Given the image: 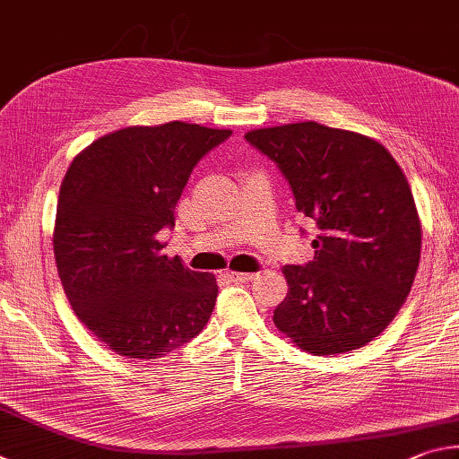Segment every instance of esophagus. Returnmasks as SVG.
I'll return each mask as SVG.
<instances>
[{
    "label": "esophagus",
    "instance_id": "34e87169",
    "mask_svg": "<svg viewBox=\"0 0 459 459\" xmlns=\"http://www.w3.org/2000/svg\"><path fill=\"white\" fill-rule=\"evenodd\" d=\"M228 276L231 282H250V280L255 278V274H250V272H228Z\"/></svg>",
    "mask_w": 459,
    "mask_h": 459
}]
</instances>
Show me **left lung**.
Masks as SVG:
<instances>
[{"label":"left lung","mask_w":459,"mask_h":459,"mask_svg":"<svg viewBox=\"0 0 459 459\" xmlns=\"http://www.w3.org/2000/svg\"><path fill=\"white\" fill-rule=\"evenodd\" d=\"M246 141L280 167L296 209L320 230L315 260L282 268L276 328L318 357L365 347L397 316L420 266L421 220L405 173L371 136L315 120L254 128Z\"/></svg>","instance_id":"left-lung-1"}]
</instances>
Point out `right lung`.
<instances>
[{
	"label": "right lung",
	"mask_w": 459,
	"mask_h": 459,
	"mask_svg": "<svg viewBox=\"0 0 459 459\" xmlns=\"http://www.w3.org/2000/svg\"><path fill=\"white\" fill-rule=\"evenodd\" d=\"M230 134L181 120L126 126L88 144L64 175L56 268L80 323L117 355L165 357L212 316L215 276L169 258L159 231L175 225L197 160Z\"/></svg>",
	"instance_id": "1"
}]
</instances>
